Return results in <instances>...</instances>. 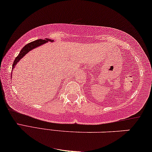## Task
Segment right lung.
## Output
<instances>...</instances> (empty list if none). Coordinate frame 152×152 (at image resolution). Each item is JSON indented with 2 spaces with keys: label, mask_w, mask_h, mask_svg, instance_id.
<instances>
[{
  "label": "right lung",
  "mask_w": 152,
  "mask_h": 152,
  "mask_svg": "<svg viewBox=\"0 0 152 152\" xmlns=\"http://www.w3.org/2000/svg\"><path fill=\"white\" fill-rule=\"evenodd\" d=\"M48 41H51V42H52L53 40H51L50 39H48V38H45V40H43V39H39V40H36L33 41V42L28 43V45H25V46L23 47L22 49H21V50L20 51V52H19L18 56L16 57L15 61H14V63L12 64V70H13V68H15L16 64H17V63L20 61V59H21V58H22L23 56H24L25 54H26L27 53L29 52V51L32 50L33 49L35 48V47H37L41 45L45 44V43L47 42Z\"/></svg>",
  "instance_id": "obj_1"
}]
</instances>
